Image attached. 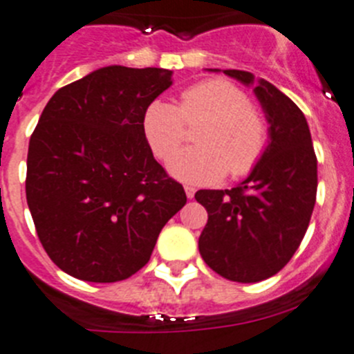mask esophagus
Masks as SVG:
<instances>
[{
	"label": "esophagus",
	"mask_w": 354,
	"mask_h": 354,
	"mask_svg": "<svg viewBox=\"0 0 354 354\" xmlns=\"http://www.w3.org/2000/svg\"><path fill=\"white\" fill-rule=\"evenodd\" d=\"M185 194H187V197H188V198H194V195H195V188H194V187H190V185H187V187H185Z\"/></svg>",
	"instance_id": "obj_1"
}]
</instances>
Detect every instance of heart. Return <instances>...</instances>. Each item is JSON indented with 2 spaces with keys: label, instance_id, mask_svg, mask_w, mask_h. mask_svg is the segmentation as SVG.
Returning a JSON list of instances; mask_svg holds the SVG:
<instances>
[{
  "label": "heart",
  "instance_id": "b5f03b06",
  "mask_svg": "<svg viewBox=\"0 0 354 354\" xmlns=\"http://www.w3.org/2000/svg\"><path fill=\"white\" fill-rule=\"evenodd\" d=\"M203 122L196 141L200 148L180 153L169 162V173L187 183H217L226 176H245L262 159L267 127L241 88L212 78L192 85L178 108L156 101L144 114V133L152 152L167 160L184 136V125Z\"/></svg>",
  "mask_w": 354,
  "mask_h": 354
}]
</instances>
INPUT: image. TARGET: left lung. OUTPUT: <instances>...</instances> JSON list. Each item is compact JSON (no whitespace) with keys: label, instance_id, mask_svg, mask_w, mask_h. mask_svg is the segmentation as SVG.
<instances>
[{"label":"left lung","instance_id":"1","mask_svg":"<svg viewBox=\"0 0 354 354\" xmlns=\"http://www.w3.org/2000/svg\"><path fill=\"white\" fill-rule=\"evenodd\" d=\"M223 73L253 88L269 123V140L240 185L195 194L209 214L198 250L219 276L259 283L279 272L305 236L315 207L317 157L305 114L286 94L250 71Z\"/></svg>","mask_w":354,"mask_h":354}]
</instances>
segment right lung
<instances>
[{
    "instance_id": "add662e5",
    "label": "right lung",
    "mask_w": 354,
    "mask_h": 354,
    "mask_svg": "<svg viewBox=\"0 0 354 354\" xmlns=\"http://www.w3.org/2000/svg\"><path fill=\"white\" fill-rule=\"evenodd\" d=\"M171 85V70L111 65L46 104L28 144L25 192L39 240L63 272L88 283L133 276L187 203L144 133L145 111Z\"/></svg>"
}]
</instances>
